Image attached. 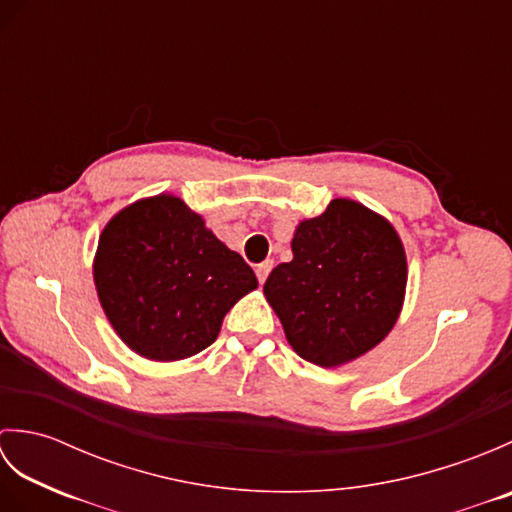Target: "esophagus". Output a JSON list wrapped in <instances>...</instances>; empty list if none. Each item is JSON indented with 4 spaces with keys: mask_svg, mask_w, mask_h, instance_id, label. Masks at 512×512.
<instances>
[{
    "mask_svg": "<svg viewBox=\"0 0 512 512\" xmlns=\"http://www.w3.org/2000/svg\"><path fill=\"white\" fill-rule=\"evenodd\" d=\"M270 270H273V259H266V262H262V264H257V266H255V273H257L259 284H264V281L268 279Z\"/></svg>",
    "mask_w": 512,
    "mask_h": 512,
    "instance_id": "obj_1",
    "label": "esophagus"
}]
</instances>
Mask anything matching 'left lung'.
<instances>
[{"label": "left lung", "mask_w": 512, "mask_h": 512, "mask_svg": "<svg viewBox=\"0 0 512 512\" xmlns=\"http://www.w3.org/2000/svg\"><path fill=\"white\" fill-rule=\"evenodd\" d=\"M407 257L385 217L336 198L292 237V262L268 275L264 295L301 358L336 367L385 339L402 308Z\"/></svg>", "instance_id": "obj_1"}]
</instances>
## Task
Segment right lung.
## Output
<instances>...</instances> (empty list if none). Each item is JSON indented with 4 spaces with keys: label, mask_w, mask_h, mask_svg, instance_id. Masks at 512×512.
<instances>
[{
    "label": "right lung",
    "mask_w": 512,
    "mask_h": 512,
    "mask_svg": "<svg viewBox=\"0 0 512 512\" xmlns=\"http://www.w3.org/2000/svg\"><path fill=\"white\" fill-rule=\"evenodd\" d=\"M94 284L116 334L151 361L209 347L257 277L176 195L129 204L103 228Z\"/></svg>",
    "instance_id": "1"
}]
</instances>
